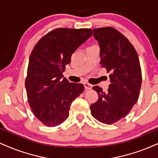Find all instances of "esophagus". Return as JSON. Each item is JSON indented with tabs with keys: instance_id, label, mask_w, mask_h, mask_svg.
Returning a JSON list of instances; mask_svg holds the SVG:
<instances>
[{
	"instance_id": "obj_1",
	"label": "esophagus",
	"mask_w": 158,
	"mask_h": 158,
	"mask_svg": "<svg viewBox=\"0 0 158 158\" xmlns=\"http://www.w3.org/2000/svg\"><path fill=\"white\" fill-rule=\"evenodd\" d=\"M84 87L85 89H87V90H89V89H92V85L90 84V83H87V82H85L84 83Z\"/></svg>"
}]
</instances>
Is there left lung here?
Instances as JSON below:
<instances>
[{"label": "left lung", "mask_w": 158, "mask_h": 158, "mask_svg": "<svg viewBox=\"0 0 158 158\" xmlns=\"http://www.w3.org/2000/svg\"><path fill=\"white\" fill-rule=\"evenodd\" d=\"M95 40L100 48L101 67L110 73L107 92L93 86L98 100L91 105L93 117L106 124L125 117L139 97L142 75L137 52L133 44L112 27L94 28Z\"/></svg>", "instance_id": "left-lung-1"}]
</instances>
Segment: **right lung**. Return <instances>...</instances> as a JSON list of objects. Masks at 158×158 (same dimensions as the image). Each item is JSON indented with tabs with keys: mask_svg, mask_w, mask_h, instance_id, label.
Masks as SVG:
<instances>
[{
	"mask_svg": "<svg viewBox=\"0 0 158 158\" xmlns=\"http://www.w3.org/2000/svg\"><path fill=\"white\" fill-rule=\"evenodd\" d=\"M89 28H56L44 35L30 55L25 88L34 116L48 127L59 125L69 116L71 103L84 90L82 83L63 77L73 53L90 38Z\"/></svg>",
	"mask_w": 158,
	"mask_h": 158,
	"instance_id": "1",
	"label": "right lung"
}]
</instances>
